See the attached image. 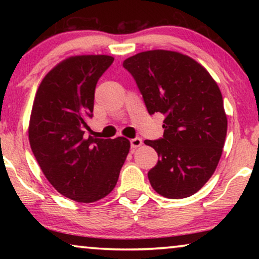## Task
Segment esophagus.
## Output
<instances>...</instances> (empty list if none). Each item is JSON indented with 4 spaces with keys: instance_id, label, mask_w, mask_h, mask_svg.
<instances>
[{
    "instance_id": "obj_1",
    "label": "esophagus",
    "mask_w": 259,
    "mask_h": 259,
    "mask_svg": "<svg viewBox=\"0 0 259 259\" xmlns=\"http://www.w3.org/2000/svg\"><path fill=\"white\" fill-rule=\"evenodd\" d=\"M143 145V140L140 138H134V139H131V147L137 148Z\"/></svg>"
}]
</instances>
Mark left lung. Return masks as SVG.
Instances as JSON below:
<instances>
[{
	"mask_svg": "<svg viewBox=\"0 0 259 259\" xmlns=\"http://www.w3.org/2000/svg\"><path fill=\"white\" fill-rule=\"evenodd\" d=\"M136 80L150 114L165 115L164 136L145 140L158 153L147 173L155 192L169 199L192 196L217 167L228 119L218 84L190 56L147 51L122 63Z\"/></svg>",
	"mask_w": 259,
	"mask_h": 259,
	"instance_id": "8db88e82",
	"label": "left lung"
}]
</instances>
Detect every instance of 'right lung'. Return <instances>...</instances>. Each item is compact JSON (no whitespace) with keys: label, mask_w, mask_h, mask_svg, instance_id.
<instances>
[{"label":"right lung","mask_w":259,"mask_h":259,"mask_svg":"<svg viewBox=\"0 0 259 259\" xmlns=\"http://www.w3.org/2000/svg\"><path fill=\"white\" fill-rule=\"evenodd\" d=\"M114 58L77 55L63 60L41 81L29 121V143L53 187L69 199L93 203L112 192L130 152L119 137L87 136L98 80Z\"/></svg>","instance_id":"right-lung-1"}]
</instances>
